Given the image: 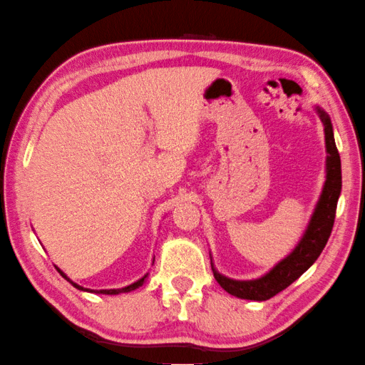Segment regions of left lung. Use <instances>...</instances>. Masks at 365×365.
Returning a JSON list of instances; mask_svg holds the SVG:
<instances>
[{"label": "left lung", "mask_w": 365, "mask_h": 365, "mask_svg": "<svg viewBox=\"0 0 365 365\" xmlns=\"http://www.w3.org/2000/svg\"><path fill=\"white\" fill-rule=\"evenodd\" d=\"M317 111L325 126V143L328 152L327 181L307 230L304 232L301 242L297 244L296 249L284 260L279 262L277 267H273V270L259 279L236 282V279H230L220 274L212 265L215 279H217L225 291H228L232 296L250 301H267L277 296L278 292L288 288L292 282H296L319 259L328 237L331 235L338 197L339 192H341V160H339L336 143H334L330 118H328L324 110L317 108Z\"/></svg>", "instance_id": "1"}]
</instances>
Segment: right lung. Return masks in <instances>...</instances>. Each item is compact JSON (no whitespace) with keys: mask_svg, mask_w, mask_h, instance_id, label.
Instances as JSON below:
<instances>
[{"mask_svg":"<svg viewBox=\"0 0 365 365\" xmlns=\"http://www.w3.org/2000/svg\"><path fill=\"white\" fill-rule=\"evenodd\" d=\"M56 270L63 274V277L68 279V282L74 286V288H77V289H81V291H91V292H100V294H119V292H129V291H134V289H137L139 288V286H142L143 284V282H145V278H147V274L143 278H140L139 282H135V283H133V284H129V286H126V288H121V289H101V291H92V289H86V288H82V286H79L77 283H73L71 282V279L66 277V274L59 270V268H56Z\"/></svg>","mask_w":365,"mask_h":365,"instance_id":"1","label":"right lung"}]
</instances>
